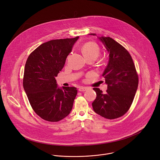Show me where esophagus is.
I'll return each instance as SVG.
<instances>
[{
  "mask_svg": "<svg viewBox=\"0 0 160 160\" xmlns=\"http://www.w3.org/2000/svg\"><path fill=\"white\" fill-rule=\"evenodd\" d=\"M87 90V88L86 87H82V86H81L79 88V91L80 92H84L86 91Z\"/></svg>",
  "mask_w": 160,
  "mask_h": 160,
  "instance_id": "esophagus-1",
  "label": "esophagus"
}]
</instances>
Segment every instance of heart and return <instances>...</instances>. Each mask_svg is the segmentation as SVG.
<instances>
[{
	"mask_svg": "<svg viewBox=\"0 0 160 160\" xmlns=\"http://www.w3.org/2000/svg\"><path fill=\"white\" fill-rule=\"evenodd\" d=\"M81 50L83 55L87 60L89 58L95 60L100 53L99 47L93 42H89L84 44L81 48Z\"/></svg>",
	"mask_w": 160,
	"mask_h": 160,
	"instance_id": "obj_1",
	"label": "heart"
}]
</instances>
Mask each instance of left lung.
<instances>
[{"label": "left lung", "instance_id": "1", "mask_svg": "<svg viewBox=\"0 0 160 160\" xmlns=\"http://www.w3.org/2000/svg\"><path fill=\"white\" fill-rule=\"evenodd\" d=\"M99 39L109 53V62L102 74L108 86L105 93L99 88L93 89L97 97L92 105L96 113L113 119L123 116L130 108L138 78L133 60L123 46L110 37L102 36Z\"/></svg>", "mask_w": 160, "mask_h": 160}]
</instances>
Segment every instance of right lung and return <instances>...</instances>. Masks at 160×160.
Wrapping results in <instances>:
<instances>
[{
  "label": "right lung",
  "instance_id": "add662e5",
  "mask_svg": "<svg viewBox=\"0 0 160 160\" xmlns=\"http://www.w3.org/2000/svg\"><path fill=\"white\" fill-rule=\"evenodd\" d=\"M79 36L54 39L42 44L29 55L23 84L34 112L49 122H57L71 112L78 91L74 87L57 88L55 78Z\"/></svg>",
  "mask_w": 160,
  "mask_h": 160
}]
</instances>
